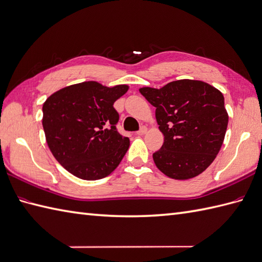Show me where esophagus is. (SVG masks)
<instances>
[{
	"label": "esophagus",
	"instance_id": "1",
	"mask_svg": "<svg viewBox=\"0 0 262 262\" xmlns=\"http://www.w3.org/2000/svg\"><path fill=\"white\" fill-rule=\"evenodd\" d=\"M146 132H147V128H146L145 126H142L141 128H139V130L136 132V134H137V135H144Z\"/></svg>",
	"mask_w": 262,
	"mask_h": 262
}]
</instances>
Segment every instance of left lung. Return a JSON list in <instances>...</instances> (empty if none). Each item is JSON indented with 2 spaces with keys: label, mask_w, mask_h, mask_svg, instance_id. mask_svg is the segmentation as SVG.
<instances>
[{
  "label": "left lung",
  "mask_w": 262,
  "mask_h": 262,
  "mask_svg": "<svg viewBox=\"0 0 262 262\" xmlns=\"http://www.w3.org/2000/svg\"><path fill=\"white\" fill-rule=\"evenodd\" d=\"M156 108L164 134L153 154L157 168L168 178L187 180L205 171L220 150L228 127L224 97L211 84L183 79L161 89H139Z\"/></svg>",
  "instance_id": "1"
}]
</instances>
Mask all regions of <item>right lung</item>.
Returning a JSON list of instances; mask_svg holds the SVG:
<instances>
[{"instance_id":"right-lung-1","label":"right lung","mask_w":262,"mask_h":262,"mask_svg":"<svg viewBox=\"0 0 262 262\" xmlns=\"http://www.w3.org/2000/svg\"><path fill=\"white\" fill-rule=\"evenodd\" d=\"M128 87L108 88L96 81L72 84L43 103L42 125L47 143L67 171L82 180H100L116 168L129 147L117 130L114 102Z\"/></svg>"}]
</instances>
